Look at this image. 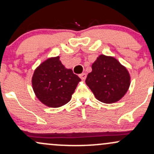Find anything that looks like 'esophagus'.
Segmentation results:
<instances>
[{"instance_id": "1", "label": "esophagus", "mask_w": 154, "mask_h": 154, "mask_svg": "<svg viewBox=\"0 0 154 154\" xmlns=\"http://www.w3.org/2000/svg\"><path fill=\"white\" fill-rule=\"evenodd\" d=\"M79 77H80L81 79L84 80V79H86V77H87V75H86L85 73H82V74H81V75H79Z\"/></svg>"}]
</instances>
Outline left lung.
<instances>
[{
  "mask_svg": "<svg viewBox=\"0 0 154 154\" xmlns=\"http://www.w3.org/2000/svg\"><path fill=\"white\" fill-rule=\"evenodd\" d=\"M86 84L96 99L105 103L118 101L130 87L128 70L114 57L100 55L92 65Z\"/></svg>",
  "mask_w": 154,
  "mask_h": 154,
  "instance_id": "obj_1",
  "label": "left lung"
}]
</instances>
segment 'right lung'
<instances>
[{
  "instance_id": "1",
  "label": "right lung",
  "mask_w": 154,
  "mask_h": 154,
  "mask_svg": "<svg viewBox=\"0 0 154 154\" xmlns=\"http://www.w3.org/2000/svg\"><path fill=\"white\" fill-rule=\"evenodd\" d=\"M59 56L47 59L35 69L32 87L38 98L49 107L57 108L71 100L81 80L61 63Z\"/></svg>"
}]
</instances>
